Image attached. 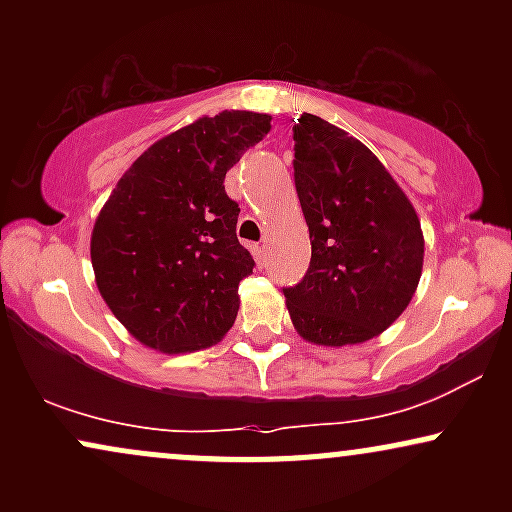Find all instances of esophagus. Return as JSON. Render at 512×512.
I'll return each mask as SVG.
<instances>
[{
	"mask_svg": "<svg viewBox=\"0 0 512 512\" xmlns=\"http://www.w3.org/2000/svg\"><path fill=\"white\" fill-rule=\"evenodd\" d=\"M252 255H255L257 264H262V267L267 264V248H257L255 245V248H252Z\"/></svg>",
	"mask_w": 512,
	"mask_h": 512,
	"instance_id": "esophagus-1",
	"label": "esophagus"
}]
</instances>
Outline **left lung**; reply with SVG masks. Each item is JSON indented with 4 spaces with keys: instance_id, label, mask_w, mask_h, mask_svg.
Returning <instances> with one entry per match:
<instances>
[{
    "instance_id": "obj_1",
    "label": "left lung",
    "mask_w": 512,
    "mask_h": 512,
    "mask_svg": "<svg viewBox=\"0 0 512 512\" xmlns=\"http://www.w3.org/2000/svg\"><path fill=\"white\" fill-rule=\"evenodd\" d=\"M293 178L310 233V267L284 289L305 342L363 344L385 332L414 298L424 233L409 197L378 156L303 113L293 125Z\"/></svg>"
}]
</instances>
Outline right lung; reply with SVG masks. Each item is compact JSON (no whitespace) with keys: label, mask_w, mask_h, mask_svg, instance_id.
<instances>
[{"label":"right lung","mask_w":512,"mask_h":512,"mask_svg":"<svg viewBox=\"0 0 512 512\" xmlns=\"http://www.w3.org/2000/svg\"><path fill=\"white\" fill-rule=\"evenodd\" d=\"M272 115L223 110L151 144L117 180L91 233L96 286L137 342L187 354L221 342L255 260L238 243L226 173Z\"/></svg>","instance_id":"1"}]
</instances>
